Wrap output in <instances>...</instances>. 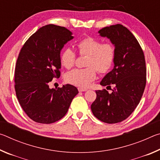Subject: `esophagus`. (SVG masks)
<instances>
[{"mask_svg":"<svg viewBox=\"0 0 160 160\" xmlns=\"http://www.w3.org/2000/svg\"><path fill=\"white\" fill-rule=\"evenodd\" d=\"M88 90V89L83 88H78V91L79 92H85Z\"/></svg>","mask_w":160,"mask_h":160,"instance_id":"obj_1","label":"esophagus"}]
</instances>
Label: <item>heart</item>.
Wrapping results in <instances>:
<instances>
[{"label": "heart", "mask_w": 160, "mask_h": 160, "mask_svg": "<svg viewBox=\"0 0 160 160\" xmlns=\"http://www.w3.org/2000/svg\"><path fill=\"white\" fill-rule=\"evenodd\" d=\"M78 52L81 56H88L85 68H76L68 72L66 80L78 87H88L96 79L97 71L104 74L112 68L116 57V48L112 43H103L101 40L87 37L76 44ZM76 56L73 51L66 48L62 51L61 63L66 68L74 66Z\"/></svg>", "instance_id": "heart-1"}]
</instances>
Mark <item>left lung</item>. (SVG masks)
I'll return each instance as SVG.
<instances>
[{
  "instance_id": "1",
  "label": "left lung",
  "mask_w": 160,
  "mask_h": 160,
  "mask_svg": "<svg viewBox=\"0 0 160 160\" xmlns=\"http://www.w3.org/2000/svg\"><path fill=\"white\" fill-rule=\"evenodd\" d=\"M114 45L113 68L100 82L102 86H114L112 93L105 89L97 90V98L91 105L94 116L107 123H116L131 114L141 99L146 85L144 53L136 38L120 24L98 32Z\"/></svg>"
}]
</instances>
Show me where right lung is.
Wrapping results in <instances>:
<instances>
[{"label":"right lung","instance_id":"1","mask_svg":"<svg viewBox=\"0 0 160 160\" xmlns=\"http://www.w3.org/2000/svg\"><path fill=\"white\" fill-rule=\"evenodd\" d=\"M64 27L47 25L27 40L19 53L15 70V89L21 107L32 120L52 123L66 115L78 93L75 86L50 89L53 78L60 77L61 51L73 39Z\"/></svg>","mask_w":160,"mask_h":160}]
</instances>
